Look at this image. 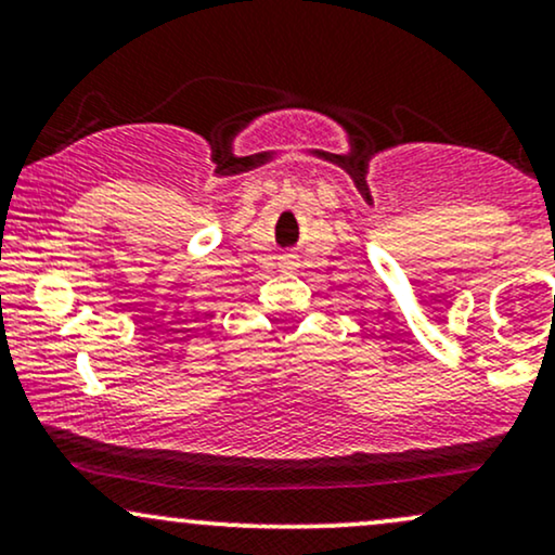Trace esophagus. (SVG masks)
<instances>
[{"label": "esophagus", "mask_w": 555, "mask_h": 555, "mask_svg": "<svg viewBox=\"0 0 555 555\" xmlns=\"http://www.w3.org/2000/svg\"><path fill=\"white\" fill-rule=\"evenodd\" d=\"M282 266H284V269H295V266H297L295 256H284V258H282Z\"/></svg>", "instance_id": "esophagus-1"}]
</instances>
